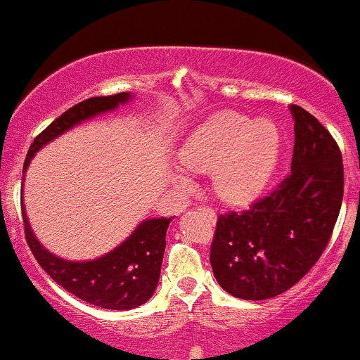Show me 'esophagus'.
<instances>
[{
  "mask_svg": "<svg viewBox=\"0 0 360 360\" xmlns=\"http://www.w3.org/2000/svg\"><path fill=\"white\" fill-rule=\"evenodd\" d=\"M199 210H202V212H206L210 217H215V212H213L212 208H205V206H199Z\"/></svg>",
  "mask_w": 360,
  "mask_h": 360,
  "instance_id": "esophagus-1",
  "label": "esophagus"
}]
</instances>
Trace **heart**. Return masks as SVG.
Listing matches in <instances>:
<instances>
[{"label": "heart", "mask_w": 360, "mask_h": 360, "mask_svg": "<svg viewBox=\"0 0 360 360\" xmlns=\"http://www.w3.org/2000/svg\"><path fill=\"white\" fill-rule=\"evenodd\" d=\"M282 136L269 119L220 112L201 124L179 152V165L188 173H211L213 191L229 205H248L266 188L275 173ZM172 181L188 191L192 181L173 172Z\"/></svg>", "instance_id": "b5f03b06"}]
</instances>
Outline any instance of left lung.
<instances>
[{
    "instance_id": "obj_1",
    "label": "left lung",
    "mask_w": 360,
    "mask_h": 360,
    "mask_svg": "<svg viewBox=\"0 0 360 360\" xmlns=\"http://www.w3.org/2000/svg\"><path fill=\"white\" fill-rule=\"evenodd\" d=\"M294 119L290 175L247 212L217 220L210 262L231 296L261 301L285 292L329 243L343 201V161L329 131L304 108Z\"/></svg>"
}]
</instances>
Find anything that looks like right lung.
Instances as JSON below:
<instances>
[{"label": "right lung", "instance_id": "obj_1", "mask_svg": "<svg viewBox=\"0 0 360 360\" xmlns=\"http://www.w3.org/2000/svg\"><path fill=\"white\" fill-rule=\"evenodd\" d=\"M134 96L120 92L115 96L91 98L58 117L44 133L34 138L26 155L24 173L38 150L54 141L60 134L73 129L85 120L106 112H113L120 105H127ZM24 195V194H22ZM22 215L26 240L31 252L56 283L80 300L105 309H133L154 296L161 276L162 255L166 248V231L173 217L145 219L136 229L113 250L91 261H68L52 254L34 236L27 220L22 199Z\"/></svg>", "mask_w": 360, "mask_h": 360}]
</instances>
